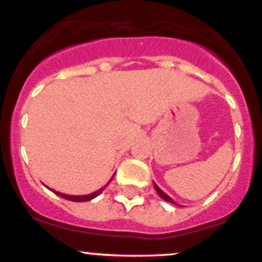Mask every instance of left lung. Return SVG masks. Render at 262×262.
<instances>
[{
	"label": "left lung",
	"instance_id": "obj_1",
	"mask_svg": "<svg viewBox=\"0 0 262 262\" xmlns=\"http://www.w3.org/2000/svg\"><path fill=\"white\" fill-rule=\"evenodd\" d=\"M153 184H154V188H156L157 193H158V194H159V197H161V198H162V200L167 201V202L172 203V205H178V203H176V202H174V201H173V200H172V198H170L169 196H168V194H167V193H164V192H163V191H162V189H161V188H159V187H158V186H157V184H156V183H153Z\"/></svg>",
	"mask_w": 262,
	"mask_h": 262
}]
</instances>
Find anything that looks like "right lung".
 I'll return each instance as SVG.
<instances>
[{
  "label": "right lung",
  "instance_id": "obj_1",
  "mask_svg": "<svg viewBox=\"0 0 262 262\" xmlns=\"http://www.w3.org/2000/svg\"><path fill=\"white\" fill-rule=\"evenodd\" d=\"M113 177H114V176H113ZM113 177L110 178V181L113 180ZM110 181H109V182H110ZM109 182H108V183L105 184V186H104V187H101L100 189H98V191L93 192V193H90V194H84V196H70V194H65V193H61V192L54 191V189H51V191L54 192L55 194H57V196H60V197L65 198V200L73 201V202H86V201H90V200H93V198L98 197L99 194H100L101 192H103L104 189H105V187L108 186V184H109Z\"/></svg>",
  "mask_w": 262,
  "mask_h": 262
}]
</instances>
